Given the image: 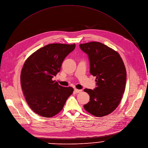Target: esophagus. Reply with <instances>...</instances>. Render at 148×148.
Masks as SVG:
<instances>
[{"mask_svg": "<svg viewBox=\"0 0 148 148\" xmlns=\"http://www.w3.org/2000/svg\"><path fill=\"white\" fill-rule=\"evenodd\" d=\"M74 91H75V92H77V93L81 92L82 91V90H78V89H77V88H75V89H74Z\"/></svg>", "mask_w": 148, "mask_h": 148, "instance_id": "34e87169", "label": "esophagus"}]
</instances>
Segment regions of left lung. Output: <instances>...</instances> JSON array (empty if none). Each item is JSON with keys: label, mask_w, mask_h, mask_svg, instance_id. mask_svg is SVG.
<instances>
[{"label": "left lung", "mask_w": 148, "mask_h": 148, "mask_svg": "<svg viewBox=\"0 0 148 148\" xmlns=\"http://www.w3.org/2000/svg\"><path fill=\"white\" fill-rule=\"evenodd\" d=\"M79 47L88 55L90 74L96 77L97 87L84 90L90 96L84 108L96 117L108 115L117 108L125 92L126 71L123 61L117 52L99 42L81 44Z\"/></svg>", "instance_id": "1"}]
</instances>
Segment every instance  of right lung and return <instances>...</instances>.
I'll return each instance as SVG.
<instances>
[{
    "label": "right lung",
    "instance_id": "1",
    "mask_svg": "<svg viewBox=\"0 0 148 148\" xmlns=\"http://www.w3.org/2000/svg\"><path fill=\"white\" fill-rule=\"evenodd\" d=\"M75 44H51L36 51L25 62L21 74L23 95L30 108L44 117L58 114L74 89L53 80Z\"/></svg>",
    "mask_w": 148,
    "mask_h": 148
}]
</instances>
